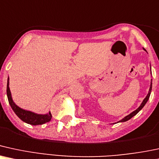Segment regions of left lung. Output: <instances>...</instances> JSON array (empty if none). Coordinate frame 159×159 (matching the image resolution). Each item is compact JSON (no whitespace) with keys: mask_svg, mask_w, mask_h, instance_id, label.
I'll return each mask as SVG.
<instances>
[{"mask_svg":"<svg viewBox=\"0 0 159 159\" xmlns=\"http://www.w3.org/2000/svg\"><path fill=\"white\" fill-rule=\"evenodd\" d=\"M143 50H146L144 49V48H143ZM146 51H147V50H146ZM150 70H151V67H150ZM151 74H152V72H151ZM151 91H152V79H151L150 87V90H149V92H148V94H147V97H146V98H144V100H143V102H141V106H140L137 109L135 110V111H132V113H130L129 115H127V116H126V117H124V118H123L122 120H120V121H118V122H117V123H119V122H125V121H127V120H129V119H131L132 117H134V116H135V115H137V114L139 113V111H141V110L143 109V106H145V104L147 103V102L148 101L149 98H150V94H151Z\"/></svg>","mask_w":159,"mask_h":159,"instance_id":"1","label":"left lung"}]
</instances>
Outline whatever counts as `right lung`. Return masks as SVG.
Here are the masks:
<instances>
[{
    "instance_id": "obj_1",
    "label": "right lung",
    "mask_w": 159,
    "mask_h": 159,
    "mask_svg": "<svg viewBox=\"0 0 159 159\" xmlns=\"http://www.w3.org/2000/svg\"><path fill=\"white\" fill-rule=\"evenodd\" d=\"M9 78L8 77L7 80V98H8L9 103L10 105L14 112L21 120L24 122L27 123L28 124L33 125V126H36V125H42L45 124L47 122H49L51 120L52 115L50 112L45 114V115H40V114H36L33 112V111H27V110L23 109L18 106L13 102L12 98V94H11L10 89H9Z\"/></svg>"
}]
</instances>
